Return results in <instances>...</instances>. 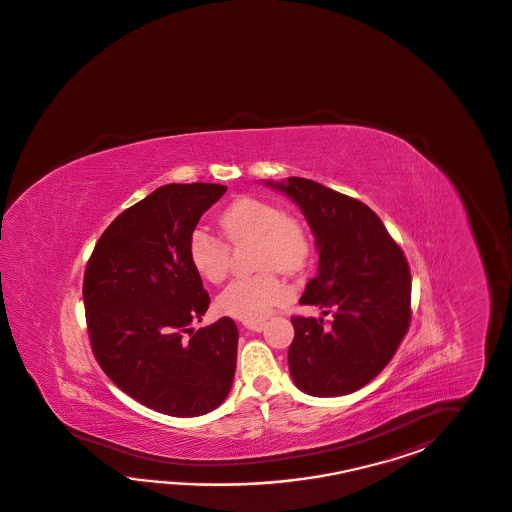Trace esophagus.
<instances>
[{
  "label": "esophagus",
  "mask_w": 512,
  "mask_h": 512,
  "mask_svg": "<svg viewBox=\"0 0 512 512\" xmlns=\"http://www.w3.org/2000/svg\"><path fill=\"white\" fill-rule=\"evenodd\" d=\"M242 325H244L248 331L261 333L262 329H264V325H266V322H264V320H255V322H244Z\"/></svg>",
  "instance_id": "esophagus-1"
}]
</instances>
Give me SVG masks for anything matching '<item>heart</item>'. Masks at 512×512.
<instances>
[{"instance_id":"1","label":"heart","mask_w":512,"mask_h":512,"mask_svg":"<svg viewBox=\"0 0 512 512\" xmlns=\"http://www.w3.org/2000/svg\"><path fill=\"white\" fill-rule=\"evenodd\" d=\"M220 227L233 244L246 240L257 244L255 268L262 272L229 283L216 307L225 316L244 322L264 320L275 305L290 298V288L275 270L287 274L303 270L311 257V235L298 218L287 216L270 201L251 196L231 201L220 214ZM187 253L192 268L205 281H224L229 270V248L224 240L196 227L188 235Z\"/></svg>"}]
</instances>
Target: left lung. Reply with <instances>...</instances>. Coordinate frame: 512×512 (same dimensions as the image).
Masks as SVG:
<instances>
[{"label":"left lung","mask_w":512,"mask_h":512,"mask_svg":"<svg viewBox=\"0 0 512 512\" xmlns=\"http://www.w3.org/2000/svg\"><path fill=\"white\" fill-rule=\"evenodd\" d=\"M300 207L318 251V274L301 305L333 320L294 316L288 370L301 392L346 396L394 357L411 322V272L398 244L368 205L311 179L262 181Z\"/></svg>","instance_id":"left-lung-1"}]
</instances>
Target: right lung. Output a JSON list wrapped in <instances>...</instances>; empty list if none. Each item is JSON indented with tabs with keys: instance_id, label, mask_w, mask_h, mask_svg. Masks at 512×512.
I'll return each mask as SVG.
<instances>
[{
	"instance_id": "obj_1",
	"label": "right lung",
	"mask_w": 512,
	"mask_h": 512,
	"mask_svg": "<svg viewBox=\"0 0 512 512\" xmlns=\"http://www.w3.org/2000/svg\"><path fill=\"white\" fill-rule=\"evenodd\" d=\"M227 187L164 185L114 218L83 283L92 351L127 396L168 416L224 403L237 368L238 329L220 318L198 331L209 294L188 261V235Z\"/></svg>"
}]
</instances>
